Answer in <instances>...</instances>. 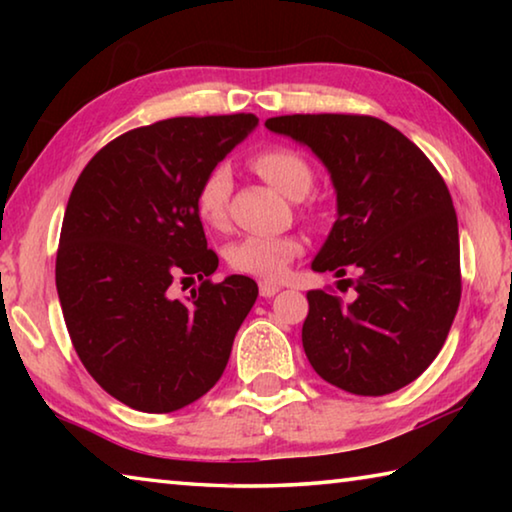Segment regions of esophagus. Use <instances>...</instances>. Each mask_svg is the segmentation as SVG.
<instances>
[{
	"label": "esophagus",
	"instance_id": "1",
	"mask_svg": "<svg viewBox=\"0 0 512 512\" xmlns=\"http://www.w3.org/2000/svg\"><path fill=\"white\" fill-rule=\"evenodd\" d=\"M277 291H280V284L268 282V280L259 282V296H262V298H273Z\"/></svg>",
	"mask_w": 512,
	"mask_h": 512
}]
</instances>
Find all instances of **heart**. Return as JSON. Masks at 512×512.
I'll return each instance as SVG.
<instances>
[{"instance_id": "heart-1", "label": "heart", "mask_w": 512, "mask_h": 512, "mask_svg": "<svg viewBox=\"0 0 512 512\" xmlns=\"http://www.w3.org/2000/svg\"><path fill=\"white\" fill-rule=\"evenodd\" d=\"M253 167L266 183L280 189L284 196L302 198L314 185L311 164L289 146H268L250 158ZM232 192V176L225 164H216L205 173L194 194V210L207 228L221 230L228 223V203ZM302 253L300 239L280 235H248L225 248V262L232 271L255 275L262 280H275Z\"/></svg>"}]
</instances>
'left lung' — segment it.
I'll use <instances>...</instances> for the list:
<instances>
[{
	"instance_id": "8db88e82",
	"label": "left lung",
	"mask_w": 512,
	"mask_h": 512,
	"mask_svg": "<svg viewBox=\"0 0 512 512\" xmlns=\"http://www.w3.org/2000/svg\"><path fill=\"white\" fill-rule=\"evenodd\" d=\"M273 133L307 144L332 173L339 219L311 268L345 277L350 305L307 291L302 348L329 384L379 397L418 379L445 345L461 302L458 221L443 176L386 121L282 115Z\"/></svg>"
}]
</instances>
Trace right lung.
<instances>
[{
	"label": "right lung",
	"mask_w": 512,
	"mask_h": 512,
	"mask_svg": "<svg viewBox=\"0 0 512 512\" xmlns=\"http://www.w3.org/2000/svg\"><path fill=\"white\" fill-rule=\"evenodd\" d=\"M255 115L173 117L115 137L69 194L56 289L76 354L115 400L171 413L223 375L257 300L246 275L212 282L194 194L203 176L257 126ZM199 280L192 299L173 281Z\"/></svg>",
	"instance_id": "add662e5"
}]
</instances>
